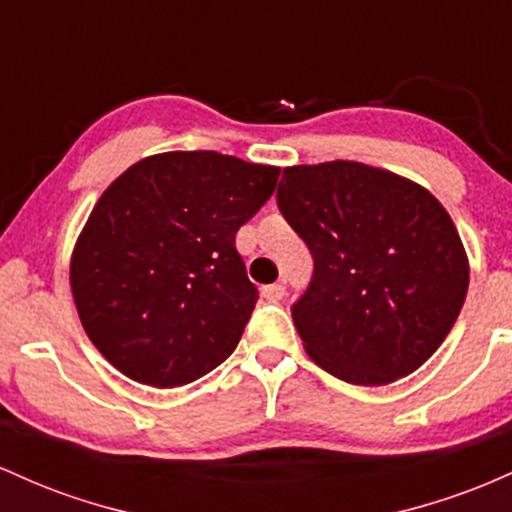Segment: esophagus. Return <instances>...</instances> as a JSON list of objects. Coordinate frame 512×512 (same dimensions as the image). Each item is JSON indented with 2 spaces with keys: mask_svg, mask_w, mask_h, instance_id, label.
<instances>
[{
  "mask_svg": "<svg viewBox=\"0 0 512 512\" xmlns=\"http://www.w3.org/2000/svg\"><path fill=\"white\" fill-rule=\"evenodd\" d=\"M261 295L266 297L268 302H278L285 297V285L283 283H273V285H263Z\"/></svg>",
  "mask_w": 512,
  "mask_h": 512,
  "instance_id": "34e87169",
  "label": "esophagus"
}]
</instances>
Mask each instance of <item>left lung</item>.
<instances>
[{
  "label": "left lung",
  "mask_w": 512,
  "mask_h": 512,
  "mask_svg": "<svg viewBox=\"0 0 512 512\" xmlns=\"http://www.w3.org/2000/svg\"><path fill=\"white\" fill-rule=\"evenodd\" d=\"M278 208L314 258L292 304L309 358L363 387L426 363L469 287L462 239L438 198L392 171L338 159L287 166Z\"/></svg>",
  "instance_id": "1"
}]
</instances>
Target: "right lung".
I'll list each match as a JSON object with an SVG mask.
<instances>
[{"label": "right lung", "mask_w": 512, "mask_h": 512, "mask_svg": "<svg viewBox=\"0 0 512 512\" xmlns=\"http://www.w3.org/2000/svg\"><path fill=\"white\" fill-rule=\"evenodd\" d=\"M278 166L217 152H164L103 191L72 251L79 319L130 380L171 389L237 348L258 290L234 234L261 210Z\"/></svg>", "instance_id": "add662e5"}]
</instances>
